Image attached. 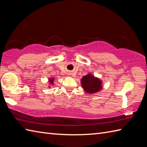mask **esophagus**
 <instances>
[{"label":"esophagus","mask_w":147,"mask_h":147,"mask_svg":"<svg viewBox=\"0 0 147 147\" xmlns=\"http://www.w3.org/2000/svg\"><path fill=\"white\" fill-rule=\"evenodd\" d=\"M68 74H69V75H71V74H72V73H68Z\"/></svg>","instance_id":"1"}]
</instances>
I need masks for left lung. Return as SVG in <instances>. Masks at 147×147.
I'll use <instances>...</instances> for the list:
<instances>
[{
  "instance_id": "8db88e82",
  "label": "left lung",
  "mask_w": 147,
  "mask_h": 147,
  "mask_svg": "<svg viewBox=\"0 0 147 147\" xmlns=\"http://www.w3.org/2000/svg\"><path fill=\"white\" fill-rule=\"evenodd\" d=\"M81 83L84 90L88 93H95L102 88V81L92 74L84 76L81 80Z\"/></svg>"
}]
</instances>
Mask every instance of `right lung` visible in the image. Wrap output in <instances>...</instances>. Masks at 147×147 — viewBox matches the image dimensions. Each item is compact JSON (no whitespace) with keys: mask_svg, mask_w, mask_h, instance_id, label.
Segmentation results:
<instances>
[{"mask_svg":"<svg viewBox=\"0 0 147 147\" xmlns=\"http://www.w3.org/2000/svg\"><path fill=\"white\" fill-rule=\"evenodd\" d=\"M54 78H51V79H49V83H51V84H53L54 83Z\"/></svg>","mask_w":147,"mask_h":147,"instance_id":"right-lung-1","label":"right lung"}]
</instances>
